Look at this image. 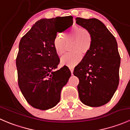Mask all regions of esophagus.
I'll return each instance as SVG.
<instances>
[{"instance_id":"obj_1","label":"esophagus","mask_w":130,"mask_h":130,"mask_svg":"<svg viewBox=\"0 0 130 130\" xmlns=\"http://www.w3.org/2000/svg\"><path fill=\"white\" fill-rule=\"evenodd\" d=\"M69 69H70V72H71L72 74H73V69H74V68L71 67H69Z\"/></svg>"}]
</instances>
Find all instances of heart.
<instances>
[{"label":"heart","mask_w":130,"mask_h":130,"mask_svg":"<svg viewBox=\"0 0 130 130\" xmlns=\"http://www.w3.org/2000/svg\"><path fill=\"white\" fill-rule=\"evenodd\" d=\"M72 43L71 51L73 53L65 55L61 58V63L69 67H74L82 60V53L86 54L92 46L93 36L87 29L78 26H73L69 32L61 36H57L53 41V48L57 55L61 56L65 53L66 44Z\"/></svg>","instance_id":"b5f03b06"}]
</instances>
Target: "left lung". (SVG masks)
Listing matches in <instances>:
<instances>
[{"label": "left lung", "mask_w": 130, "mask_h": 130, "mask_svg": "<svg viewBox=\"0 0 130 130\" xmlns=\"http://www.w3.org/2000/svg\"><path fill=\"white\" fill-rule=\"evenodd\" d=\"M75 20L93 36L89 52L73 71L79 79L78 95L85 105L99 107L111 100L119 84L121 58L117 41L99 19L77 18Z\"/></svg>", "instance_id": "1"}]
</instances>
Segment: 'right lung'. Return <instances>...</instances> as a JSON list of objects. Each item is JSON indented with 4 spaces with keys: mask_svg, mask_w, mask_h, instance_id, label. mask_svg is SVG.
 <instances>
[{
    "mask_svg": "<svg viewBox=\"0 0 130 130\" xmlns=\"http://www.w3.org/2000/svg\"><path fill=\"white\" fill-rule=\"evenodd\" d=\"M72 24V16L41 19L20 41L16 58L18 85L27 103L35 108L49 109L60 102L61 89L71 72L65 65L55 70L60 59L53 43L57 32Z\"/></svg>",
    "mask_w": 130,
    "mask_h": 130,
    "instance_id": "add662e5",
    "label": "right lung"
}]
</instances>
